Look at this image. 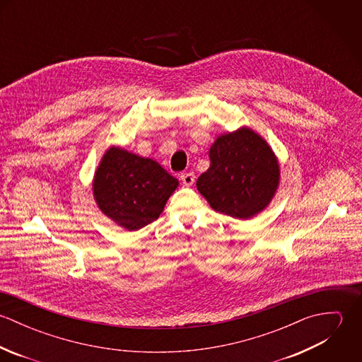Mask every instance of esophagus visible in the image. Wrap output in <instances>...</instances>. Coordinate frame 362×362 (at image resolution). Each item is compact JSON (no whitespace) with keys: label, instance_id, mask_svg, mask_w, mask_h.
<instances>
[{"label":"esophagus","instance_id":"obj_1","mask_svg":"<svg viewBox=\"0 0 362 362\" xmlns=\"http://www.w3.org/2000/svg\"><path fill=\"white\" fill-rule=\"evenodd\" d=\"M181 181L184 185L187 187H191L194 182H195V174L192 171H188V173H182L181 174Z\"/></svg>","mask_w":362,"mask_h":362}]
</instances>
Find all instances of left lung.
I'll return each mask as SVG.
<instances>
[{"label": "left lung", "instance_id": "obj_1", "mask_svg": "<svg viewBox=\"0 0 362 362\" xmlns=\"http://www.w3.org/2000/svg\"><path fill=\"white\" fill-rule=\"evenodd\" d=\"M209 158L197 188L213 210L248 220L270 205L280 185V163L257 131L241 127L218 135Z\"/></svg>", "mask_w": 362, "mask_h": 362}]
</instances>
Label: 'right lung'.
<instances>
[{
  "instance_id": "right-lung-1",
  "label": "right lung",
  "mask_w": 362,
  "mask_h": 362,
  "mask_svg": "<svg viewBox=\"0 0 362 362\" xmlns=\"http://www.w3.org/2000/svg\"><path fill=\"white\" fill-rule=\"evenodd\" d=\"M178 180L156 160L110 146L95 171L92 192L104 216L124 230L135 231L155 221Z\"/></svg>"
}]
</instances>
